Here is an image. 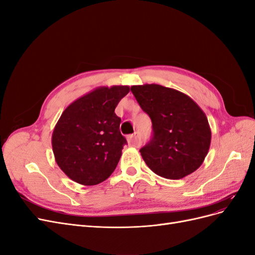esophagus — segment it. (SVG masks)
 I'll return each instance as SVG.
<instances>
[{
	"instance_id": "esophagus-1",
	"label": "esophagus",
	"mask_w": 255,
	"mask_h": 255,
	"mask_svg": "<svg viewBox=\"0 0 255 255\" xmlns=\"http://www.w3.org/2000/svg\"><path fill=\"white\" fill-rule=\"evenodd\" d=\"M128 141L134 146H139L141 144V135L139 132H135L133 135L128 137Z\"/></svg>"
}]
</instances>
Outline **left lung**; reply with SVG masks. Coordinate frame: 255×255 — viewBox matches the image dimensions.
Wrapping results in <instances>:
<instances>
[{"label":"left lung","mask_w":255,"mask_h":255,"mask_svg":"<svg viewBox=\"0 0 255 255\" xmlns=\"http://www.w3.org/2000/svg\"><path fill=\"white\" fill-rule=\"evenodd\" d=\"M141 110L152 121V137L139 150L159 176L180 180L202 165L211 144L203 111L188 96L156 84L132 86Z\"/></svg>","instance_id":"obj_1"}]
</instances>
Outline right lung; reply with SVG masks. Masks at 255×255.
<instances>
[{"label":"right lung","mask_w":255,"mask_h":255,"mask_svg":"<svg viewBox=\"0 0 255 255\" xmlns=\"http://www.w3.org/2000/svg\"><path fill=\"white\" fill-rule=\"evenodd\" d=\"M128 86L101 87L71 103L61 114L52 135L59 168L82 185H97L117 167L127 139L115 114Z\"/></svg>","instance_id":"right-lung-1"}]
</instances>
